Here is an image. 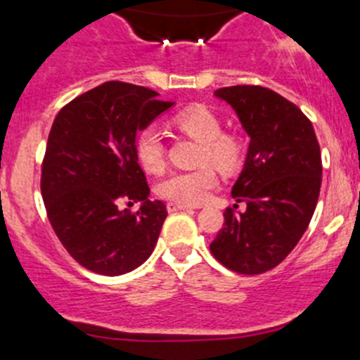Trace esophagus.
<instances>
[{
  "mask_svg": "<svg viewBox=\"0 0 360 360\" xmlns=\"http://www.w3.org/2000/svg\"><path fill=\"white\" fill-rule=\"evenodd\" d=\"M167 209L169 212H176V211H190V205H184V204H176V202H169L167 204Z\"/></svg>",
  "mask_w": 360,
  "mask_h": 360,
  "instance_id": "34e87169",
  "label": "esophagus"
}]
</instances>
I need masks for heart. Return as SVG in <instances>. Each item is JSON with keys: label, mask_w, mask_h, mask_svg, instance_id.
<instances>
[{"label": "heart", "mask_w": 360, "mask_h": 360, "mask_svg": "<svg viewBox=\"0 0 360 360\" xmlns=\"http://www.w3.org/2000/svg\"><path fill=\"white\" fill-rule=\"evenodd\" d=\"M174 124L188 137L200 142L195 162L200 167L167 176L158 184V195L176 204H202L218 186V174L214 167L223 174H232L240 165L244 156L243 137L233 131H223L218 114L204 105L188 107L177 112ZM135 149L139 162L148 172L160 174L165 169V142L162 131L156 127L139 131Z\"/></svg>", "instance_id": "heart-1"}]
</instances>
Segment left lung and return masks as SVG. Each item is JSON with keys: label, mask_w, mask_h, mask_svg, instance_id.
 Returning a JSON list of instances; mask_svg holds the SVG:
<instances>
[{"label": "left lung", "mask_w": 360, "mask_h": 360, "mask_svg": "<svg viewBox=\"0 0 360 360\" xmlns=\"http://www.w3.org/2000/svg\"><path fill=\"white\" fill-rule=\"evenodd\" d=\"M250 135L246 163L226 207L225 223L209 250L226 269L262 274L288 257L308 229L322 186V156L315 130L295 103L262 86L219 87Z\"/></svg>", "instance_id": "left-lung-1"}]
</instances>
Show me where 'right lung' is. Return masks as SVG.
I'll return each mask as SVG.
<instances>
[{"mask_svg":"<svg viewBox=\"0 0 360 360\" xmlns=\"http://www.w3.org/2000/svg\"><path fill=\"white\" fill-rule=\"evenodd\" d=\"M144 86L109 80L66 103L49 131L40 190L58 239L82 267L103 276L148 260L167 218L148 200L135 139L172 102ZM142 201L139 212L123 210Z\"/></svg>","mask_w":360,"mask_h":360,"instance_id":"obj_1","label":"right lung"}]
</instances>
